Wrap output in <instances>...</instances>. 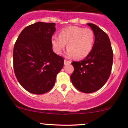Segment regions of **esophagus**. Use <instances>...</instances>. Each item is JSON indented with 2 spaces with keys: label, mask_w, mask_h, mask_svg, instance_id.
I'll return each mask as SVG.
<instances>
[{
  "label": "esophagus",
  "mask_w": 128,
  "mask_h": 128,
  "mask_svg": "<svg viewBox=\"0 0 128 128\" xmlns=\"http://www.w3.org/2000/svg\"><path fill=\"white\" fill-rule=\"evenodd\" d=\"M70 62H71L70 61H69V60H64V65H66V64H70Z\"/></svg>",
  "instance_id": "obj_1"
}]
</instances>
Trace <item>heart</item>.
Returning a JSON list of instances; mask_svg holds the SVG:
<instances>
[{"label":"heart","mask_w":128,"mask_h":128,"mask_svg":"<svg viewBox=\"0 0 128 128\" xmlns=\"http://www.w3.org/2000/svg\"><path fill=\"white\" fill-rule=\"evenodd\" d=\"M95 42L94 32L89 28L69 26L61 30L59 36L51 37V44L54 51L60 54L67 44V58L74 56L76 59L86 58L91 52Z\"/></svg>","instance_id":"heart-1"}]
</instances>
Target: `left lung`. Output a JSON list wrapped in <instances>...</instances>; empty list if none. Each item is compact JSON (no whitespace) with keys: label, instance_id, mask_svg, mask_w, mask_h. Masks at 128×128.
Returning <instances> with one entry per match:
<instances>
[{"label":"left lung","instance_id":"1","mask_svg":"<svg viewBox=\"0 0 128 128\" xmlns=\"http://www.w3.org/2000/svg\"><path fill=\"white\" fill-rule=\"evenodd\" d=\"M87 25L95 35L94 47L84 60L72 62L74 70L70 80L77 90L89 94L97 91L107 82L112 72L113 53L106 33L95 24Z\"/></svg>","mask_w":128,"mask_h":128}]
</instances>
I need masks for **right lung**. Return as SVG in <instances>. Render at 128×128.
<instances>
[{"label":"right lung","mask_w":128,"mask_h":128,"mask_svg":"<svg viewBox=\"0 0 128 128\" xmlns=\"http://www.w3.org/2000/svg\"><path fill=\"white\" fill-rule=\"evenodd\" d=\"M54 23L36 22L24 28L15 42L13 52L15 76L22 86L32 94L50 91L64 59L53 52L51 37Z\"/></svg>","instance_id":"right-lung-1"}]
</instances>
